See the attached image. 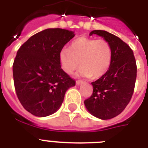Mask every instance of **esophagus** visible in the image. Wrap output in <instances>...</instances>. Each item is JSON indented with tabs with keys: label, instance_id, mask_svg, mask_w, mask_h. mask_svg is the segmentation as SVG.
I'll list each match as a JSON object with an SVG mask.
<instances>
[{
	"label": "esophagus",
	"instance_id": "1",
	"mask_svg": "<svg viewBox=\"0 0 148 148\" xmlns=\"http://www.w3.org/2000/svg\"><path fill=\"white\" fill-rule=\"evenodd\" d=\"M84 82L82 81H81V80H77V81H76V84L77 85H80V84H83Z\"/></svg>",
	"mask_w": 148,
	"mask_h": 148
}]
</instances>
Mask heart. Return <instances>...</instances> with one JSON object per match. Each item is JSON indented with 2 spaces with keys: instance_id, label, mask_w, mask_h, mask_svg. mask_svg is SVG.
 Segmentation results:
<instances>
[{
  "instance_id": "obj_1",
  "label": "heart",
  "mask_w": 148,
  "mask_h": 148,
  "mask_svg": "<svg viewBox=\"0 0 148 148\" xmlns=\"http://www.w3.org/2000/svg\"><path fill=\"white\" fill-rule=\"evenodd\" d=\"M112 60V49L104 39L81 37L73 40L70 49L63 48L60 53L62 69L73 74L81 64V75L99 78L108 72Z\"/></svg>"
}]
</instances>
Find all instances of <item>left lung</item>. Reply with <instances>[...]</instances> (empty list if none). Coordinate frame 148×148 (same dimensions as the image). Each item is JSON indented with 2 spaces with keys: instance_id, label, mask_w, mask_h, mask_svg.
<instances>
[{
  "instance_id": "left-lung-1",
  "label": "left lung",
  "mask_w": 148,
  "mask_h": 148,
  "mask_svg": "<svg viewBox=\"0 0 148 148\" xmlns=\"http://www.w3.org/2000/svg\"><path fill=\"white\" fill-rule=\"evenodd\" d=\"M108 40L112 49V60L108 72L92 82L93 94L84 101L86 108L102 120L116 117L124 110L133 95L137 64L133 51L118 37L108 31H93Z\"/></svg>"
}]
</instances>
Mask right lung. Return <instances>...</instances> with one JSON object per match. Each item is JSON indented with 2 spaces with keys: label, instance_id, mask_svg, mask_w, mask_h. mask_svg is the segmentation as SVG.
<instances>
[{
  "label": "right lung",
  "instance_id": "add662e5",
  "mask_svg": "<svg viewBox=\"0 0 148 148\" xmlns=\"http://www.w3.org/2000/svg\"><path fill=\"white\" fill-rule=\"evenodd\" d=\"M74 32L48 28L38 32L17 51L13 64L17 96L25 110L37 117L56 112L75 81L60 67V53Z\"/></svg>",
  "mask_w": 148,
  "mask_h": 148
}]
</instances>
